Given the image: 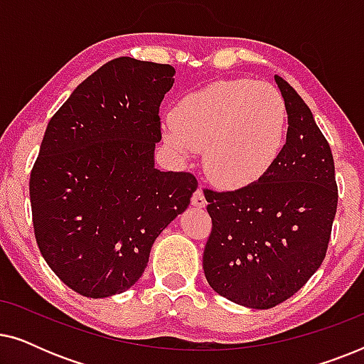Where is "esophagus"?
Here are the masks:
<instances>
[{
  "label": "esophagus",
  "instance_id": "esophagus-1",
  "mask_svg": "<svg viewBox=\"0 0 364 364\" xmlns=\"http://www.w3.org/2000/svg\"><path fill=\"white\" fill-rule=\"evenodd\" d=\"M192 205L197 207V208H203V207L207 205L205 196H203L202 188H197V191L193 192V196H192Z\"/></svg>",
  "mask_w": 364,
  "mask_h": 364
}]
</instances>
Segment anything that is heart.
<instances>
[{
	"instance_id": "heart-1",
	"label": "heart",
	"mask_w": 364,
	"mask_h": 364,
	"mask_svg": "<svg viewBox=\"0 0 364 364\" xmlns=\"http://www.w3.org/2000/svg\"><path fill=\"white\" fill-rule=\"evenodd\" d=\"M287 136V106L272 84L223 79L177 102L164 139L181 159L202 151L203 172L222 188L253 186L270 172Z\"/></svg>"
}]
</instances>
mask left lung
<instances>
[{
	"label": "left lung",
	"mask_w": 364,
	"mask_h": 364,
	"mask_svg": "<svg viewBox=\"0 0 364 364\" xmlns=\"http://www.w3.org/2000/svg\"><path fill=\"white\" fill-rule=\"evenodd\" d=\"M287 106V142L262 181L205 191L212 232L205 278L218 295L267 310L295 295L325 260L338 205L330 144L310 107L275 76Z\"/></svg>",
	"instance_id": "obj_1"
}]
</instances>
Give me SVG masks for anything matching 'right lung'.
<instances>
[{"instance_id":"right-lung-1","label":"right lung","mask_w":364,"mask_h":364,"mask_svg":"<svg viewBox=\"0 0 364 364\" xmlns=\"http://www.w3.org/2000/svg\"><path fill=\"white\" fill-rule=\"evenodd\" d=\"M171 64L117 58L51 117L29 178L34 237L79 295L107 298L146 270L152 243L191 203L197 178L154 166Z\"/></svg>"}]
</instances>
